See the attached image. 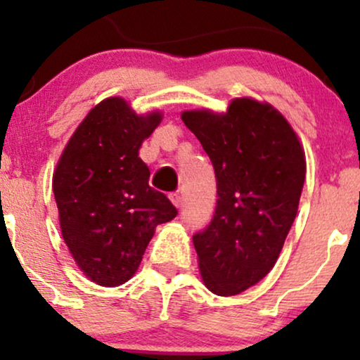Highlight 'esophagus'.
Instances as JSON below:
<instances>
[{
    "label": "esophagus",
    "instance_id": "obj_1",
    "mask_svg": "<svg viewBox=\"0 0 360 360\" xmlns=\"http://www.w3.org/2000/svg\"><path fill=\"white\" fill-rule=\"evenodd\" d=\"M169 198H171V201H172V203H174V206H177V208H179V206L183 205V200H181V194L179 193H172Z\"/></svg>",
    "mask_w": 360,
    "mask_h": 360
}]
</instances>
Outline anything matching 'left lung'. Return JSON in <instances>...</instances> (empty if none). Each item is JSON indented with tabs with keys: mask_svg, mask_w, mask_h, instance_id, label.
Listing matches in <instances>:
<instances>
[{
	"mask_svg": "<svg viewBox=\"0 0 360 360\" xmlns=\"http://www.w3.org/2000/svg\"><path fill=\"white\" fill-rule=\"evenodd\" d=\"M184 125L208 154L217 208L193 235L200 271L214 295L245 291L274 267L303 191V148L271 105L240 98L225 115L184 111Z\"/></svg>",
	"mask_w": 360,
	"mask_h": 360,
	"instance_id": "obj_1",
	"label": "left lung"
}]
</instances>
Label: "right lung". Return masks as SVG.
Returning <instances> with one entry per match:
<instances>
[{"label":"right lung","mask_w":360,"mask_h":360,"mask_svg":"<svg viewBox=\"0 0 360 360\" xmlns=\"http://www.w3.org/2000/svg\"><path fill=\"white\" fill-rule=\"evenodd\" d=\"M160 113L140 117L122 98L94 106L74 131L53 172L62 237L81 271L101 286H120L137 271L157 225L177 214L148 186L139 157Z\"/></svg>","instance_id":"1"}]
</instances>
